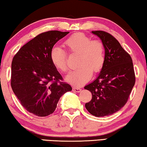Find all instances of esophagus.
<instances>
[{
    "label": "esophagus",
    "instance_id": "1",
    "mask_svg": "<svg viewBox=\"0 0 147 147\" xmlns=\"http://www.w3.org/2000/svg\"><path fill=\"white\" fill-rule=\"evenodd\" d=\"M81 91H82V89H81L80 88H78V87H74V88H73V91H74V92L80 93Z\"/></svg>",
    "mask_w": 147,
    "mask_h": 147
}]
</instances>
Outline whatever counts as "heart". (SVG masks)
Returning <instances> with one entry per match:
<instances>
[{"label":"heart","instance_id":"1","mask_svg":"<svg viewBox=\"0 0 147 147\" xmlns=\"http://www.w3.org/2000/svg\"><path fill=\"white\" fill-rule=\"evenodd\" d=\"M64 45L69 52L78 54V67L66 76L67 82L76 86H81L91 78L92 72L99 71L105 62V50L103 44L82 33L74 34L67 38ZM51 62L57 69L66 71V54L62 49L54 46L50 51Z\"/></svg>","mask_w":147,"mask_h":147}]
</instances>
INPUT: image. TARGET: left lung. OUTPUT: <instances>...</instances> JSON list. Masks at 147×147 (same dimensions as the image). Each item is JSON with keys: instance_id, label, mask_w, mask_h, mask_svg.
<instances>
[{"instance_id": "left-lung-1", "label": "left lung", "mask_w": 147, "mask_h": 147, "mask_svg": "<svg viewBox=\"0 0 147 147\" xmlns=\"http://www.w3.org/2000/svg\"><path fill=\"white\" fill-rule=\"evenodd\" d=\"M101 40L105 50V62L97 78L84 87L92 99L86 109L97 117L109 116L125 104L135 83L133 60L119 42L104 31H92Z\"/></svg>"}]
</instances>
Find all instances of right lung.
<instances>
[{"instance_id":"add662e5","label":"right lung","mask_w":147,"mask_h":147,"mask_svg":"<svg viewBox=\"0 0 147 147\" xmlns=\"http://www.w3.org/2000/svg\"><path fill=\"white\" fill-rule=\"evenodd\" d=\"M69 32L52 30L38 35L21 48L11 65V87L22 105L38 117L56 109L60 97L72 90L51 62L50 51Z\"/></svg>"}]
</instances>
